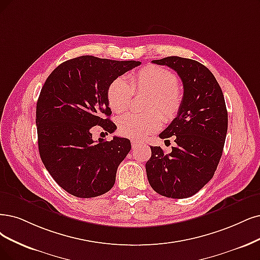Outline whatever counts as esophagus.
<instances>
[{"instance_id":"1","label":"esophagus","mask_w":260,"mask_h":260,"mask_svg":"<svg viewBox=\"0 0 260 260\" xmlns=\"http://www.w3.org/2000/svg\"><path fill=\"white\" fill-rule=\"evenodd\" d=\"M140 143V141L139 140H135V139H133L132 140V147L133 148H136L138 145Z\"/></svg>"}]
</instances>
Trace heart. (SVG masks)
Returning a JSON list of instances; mask_svg holds the SVG:
<instances>
[{"label": "heart", "instance_id": "1", "mask_svg": "<svg viewBox=\"0 0 260 260\" xmlns=\"http://www.w3.org/2000/svg\"><path fill=\"white\" fill-rule=\"evenodd\" d=\"M134 90H147L153 93L147 113H125L118 119V129L121 135L128 138H141L156 131L161 123L176 118L182 106V92L178 86L177 76L169 70L157 65H147L133 74L129 82L123 78L114 79L109 85L107 98L114 112H122L131 105ZM154 110H158L162 117Z\"/></svg>", "mask_w": 260, "mask_h": 260}]
</instances>
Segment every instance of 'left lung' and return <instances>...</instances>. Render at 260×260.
Masks as SVG:
<instances>
[{
	"label": "left lung",
	"instance_id": "8db88e82",
	"mask_svg": "<svg viewBox=\"0 0 260 260\" xmlns=\"http://www.w3.org/2000/svg\"><path fill=\"white\" fill-rule=\"evenodd\" d=\"M152 63L176 71L183 83V100L161 139L175 136L176 147L165 153L151 147L147 177L156 193L168 198L195 195L212 179L222 156L228 113L222 89L201 63L180 56H167Z\"/></svg>",
	"mask_w": 260,
	"mask_h": 260
}]
</instances>
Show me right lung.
<instances>
[{
	"label": "right lung",
	"mask_w": 260,
	"mask_h": 260,
	"mask_svg": "<svg viewBox=\"0 0 260 260\" xmlns=\"http://www.w3.org/2000/svg\"><path fill=\"white\" fill-rule=\"evenodd\" d=\"M140 64L82 55L60 64L45 81L36 105L38 150L46 169L71 195L92 198L112 188L131 141H94L92 128H117L109 119V85Z\"/></svg>",
	"instance_id": "obj_1"
}]
</instances>
